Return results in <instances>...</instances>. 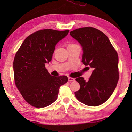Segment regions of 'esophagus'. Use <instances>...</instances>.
Returning a JSON list of instances; mask_svg holds the SVG:
<instances>
[{"label": "esophagus", "instance_id": "esophagus-1", "mask_svg": "<svg viewBox=\"0 0 132 132\" xmlns=\"http://www.w3.org/2000/svg\"><path fill=\"white\" fill-rule=\"evenodd\" d=\"M68 80H69V81H74L75 80V79H74V78L69 77H68Z\"/></svg>", "mask_w": 132, "mask_h": 132}]
</instances>
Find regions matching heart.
<instances>
[{
	"label": "heart",
	"instance_id": "heart-1",
	"mask_svg": "<svg viewBox=\"0 0 132 132\" xmlns=\"http://www.w3.org/2000/svg\"><path fill=\"white\" fill-rule=\"evenodd\" d=\"M73 45V44H69L68 45V46H70V45Z\"/></svg>",
	"mask_w": 132,
	"mask_h": 132
}]
</instances>
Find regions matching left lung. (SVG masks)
I'll return each instance as SVG.
<instances>
[{
	"instance_id": "left-lung-1",
	"label": "left lung",
	"mask_w": 132,
	"mask_h": 132,
	"mask_svg": "<svg viewBox=\"0 0 132 132\" xmlns=\"http://www.w3.org/2000/svg\"><path fill=\"white\" fill-rule=\"evenodd\" d=\"M70 34L82 47V63L93 69L88 81L82 77L76 79L80 88L75 92V97L86 105H101L111 97L119 80L117 51L106 35L97 28H79Z\"/></svg>"
}]
</instances>
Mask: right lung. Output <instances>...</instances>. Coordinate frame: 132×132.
I'll use <instances>...</instances> for the list:
<instances>
[{
  "mask_svg": "<svg viewBox=\"0 0 132 132\" xmlns=\"http://www.w3.org/2000/svg\"><path fill=\"white\" fill-rule=\"evenodd\" d=\"M69 30L44 29L26 38L13 62L15 84L27 102L41 108L57 100L60 87L68 82L66 76H53L45 68L52 59L55 45Z\"/></svg>",
  "mask_w": 132,
  "mask_h": 132,
  "instance_id": "add662e5",
  "label": "right lung"
}]
</instances>
